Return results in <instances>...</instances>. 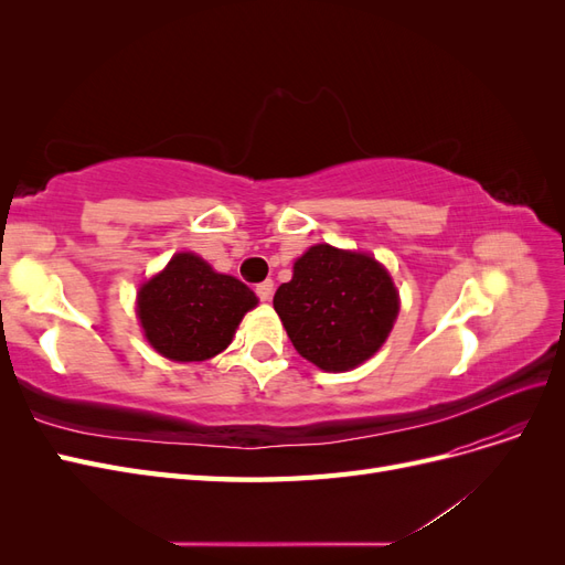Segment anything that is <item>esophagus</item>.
I'll list each match as a JSON object with an SVG mask.
<instances>
[{
    "instance_id": "34e87169",
    "label": "esophagus",
    "mask_w": 565,
    "mask_h": 565,
    "mask_svg": "<svg viewBox=\"0 0 565 565\" xmlns=\"http://www.w3.org/2000/svg\"><path fill=\"white\" fill-rule=\"evenodd\" d=\"M256 295H259L262 301H270V297H273V280H264V282L256 285Z\"/></svg>"
}]
</instances>
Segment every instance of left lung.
I'll return each mask as SVG.
<instances>
[{"label":"left lung","instance_id":"left-lung-1","mask_svg":"<svg viewBox=\"0 0 565 565\" xmlns=\"http://www.w3.org/2000/svg\"><path fill=\"white\" fill-rule=\"evenodd\" d=\"M295 349L324 372H344L377 351L398 316L388 273L367 254L316 245L273 297Z\"/></svg>","mask_w":565,"mask_h":565}]
</instances>
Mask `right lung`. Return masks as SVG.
I'll use <instances>...</instances> for the list:
<instances>
[{
    "label": "right lung",
    "instance_id": "1",
    "mask_svg": "<svg viewBox=\"0 0 565 565\" xmlns=\"http://www.w3.org/2000/svg\"><path fill=\"white\" fill-rule=\"evenodd\" d=\"M254 306L256 297L245 282L183 252L141 287L136 313L152 349L169 361L198 363L231 344Z\"/></svg>",
    "mask_w": 565,
    "mask_h": 565
}]
</instances>
